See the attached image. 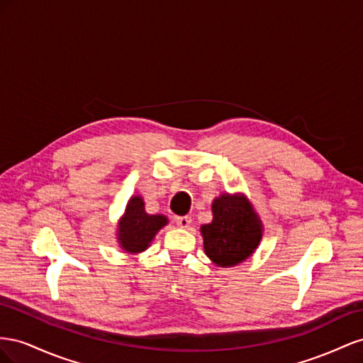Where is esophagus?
Instances as JSON below:
<instances>
[{
  "mask_svg": "<svg viewBox=\"0 0 363 363\" xmlns=\"http://www.w3.org/2000/svg\"><path fill=\"white\" fill-rule=\"evenodd\" d=\"M176 225H178L179 228H190V225H191V217H190V216L176 217Z\"/></svg>",
  "mask_w": 363,
  "mask_h": 363,
  "instance_id": "1",
  "label": "esophagus"
}]
</instances>
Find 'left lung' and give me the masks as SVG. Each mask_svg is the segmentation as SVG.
<instances>
[{
  "label": "left lung",
  "mask_w": 363,
  "mask_h": 363,
  "mask_svg": "<svg viewBox=\"0 0 363 363\" xmlns=\"http://www.w3.org/2000/svg\"><path fill=\"white\" fill-rule=\"evenodd\" d=\"M213 220L201 226L203 250L220 267H231L251 257L263 235L260 217L243 194H220L211 205Z\"/></svg>",
  "instance_id": "left-lung-1"
}]
</instances>
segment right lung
Masks as SVG:
<instances>
[{
	"mask_svg": "<svg viewBox=\"0 0 363 363\" xmlns=\"http://www.w3.org/2000/svg\"><path fill=\"white\" fill-rule=\"evenodd\" d=\"M165 225H167V217L162 214H147L141 196H132L118 222L117 240L123 251L138 254L147 250L155 235Z\"/></svg>",
	"mask_w": 363,
	"mask_h": 363,
	"instance_id": "1",
	"label": "right lung"
}]
</instances>
